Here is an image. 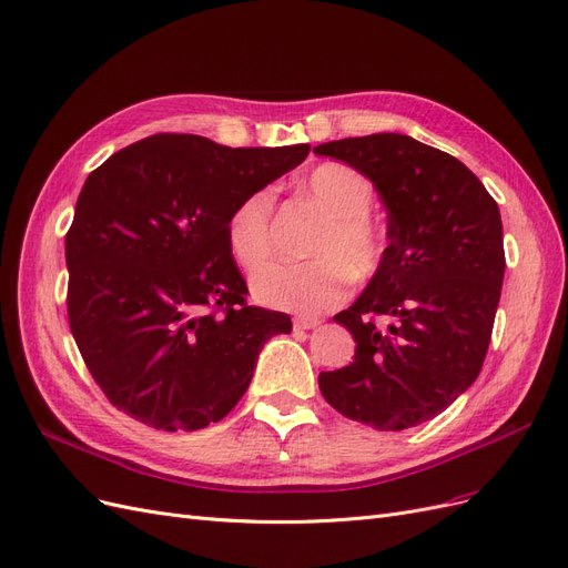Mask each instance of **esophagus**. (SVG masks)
I'll return each instance as SVG.
<instances>
[{
	"label": "esophagus",
	"instance_id": "obj_1",
	"mask_svg": "<svg viewBox=\"0 0 568 568\" xmlns=\"http://www.w3.org/2000/svg\"><path fill=\"white\" fill-rule=\"evenodd\" d=\"M321 321L318 318H311V316H297L295 321H292V325H295V331H311V327H316Z\"/></svg>",
	"mask_w": 568,
	"mask_h": 568
}]
</instances>
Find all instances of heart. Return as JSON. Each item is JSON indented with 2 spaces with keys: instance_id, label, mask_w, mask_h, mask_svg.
<instances>
[{
  "instance_id": "b5f03b06",
  "label": "heart",
  "mask_w": 568,
  "mask_h": 568,
  "mask_svg": "<svg viewBox=\"0 0 568 568\" xmlns=\"http://www.w3.org/2000/svg\"><path fill=\"white\" fill-rule=\"evenodd\" d=\"M308 197L327 214L306 247L308 262L273 264L254 273L252 292L260 302L321 314L346 302L352 281L368 283L389 254V237L373 216L375 189L368 176L344 162H323L306 176ZM273 193L260 189L237 200L226 216V245L245 271L271 260Z\"/></svg>"
}]
</instances>
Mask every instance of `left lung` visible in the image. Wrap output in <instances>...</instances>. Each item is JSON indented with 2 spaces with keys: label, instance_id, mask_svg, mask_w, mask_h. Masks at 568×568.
<instances>
[{
  "label": "left lung",
  "instance_id": "left-lung-1",
  "mask_svg": "<svg viewBox=\"0 0 568 568\" xmlns=\"http://www.w3.org/2000/svg\"><path fill=\"white\" fill-rule=\"evenodd\" d=\"M314 153L368 176L389 222L387 262L335 316L356 339L354 361L321 373V394L379 432L423 425L481 373L505 276L498 203L460 160L404 134Z\"/></svg>",
  "mask_w": 568,
  "mask_h": 568
}]
</instances>
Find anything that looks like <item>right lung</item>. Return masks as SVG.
Masks as SVG:
<instances>
[{"mask_svg":"<svg viewBox=\"0 0 568 568\" xmlns=\"http://www.w3.org/2000/svg\"><path fill=\"white\" fill-rule=\"evenodd\" d=\"M308 155L153 134L91 172L65 233L68 323L111 404L164 432L226 417L287 314L247 304L226 216Z\"/></svg>","mask_w":568,"mask_h":568,"instance_id":"add662e5","label":"right lung"}]
</instances>
